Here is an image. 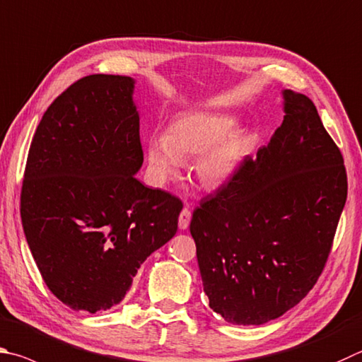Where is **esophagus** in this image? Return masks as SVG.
<instances>
[{
    "mask_svg": "<svg viewBox=\"0 0 362 362\" xmlns=\"http://www.w3.org/2000/svg\"><path fill=\"white\" fill-rule=\"evenodd\" d=\"M189 220H192V212H189L188 207H185L179 215V228L187 229L189 225Z\"/></svg>",
    "mask_w": 362,
    "mask_h": 362,
    "instance_id": "1",
    "label": "esophagus"
}]
</instances>
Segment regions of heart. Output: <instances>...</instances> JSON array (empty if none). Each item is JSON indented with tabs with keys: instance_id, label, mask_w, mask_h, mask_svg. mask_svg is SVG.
<instances>
[{
	"instance_id": "1",
	"label": "heart",
	"mask_w": 362,
	"mask_h": 362,
	"mask_svg": "<svg viewBox=\"0 0 362 362\" xmlns=\"http://www.w3.org/2000/svg\"><path fill=\"white\" fill-rule=\"evenodd\" d=\"M235 118L221 112H192L174 118L166 134H152L146 152L156 183L179 175L183 160L194 158L196 174L206 187H218L238 170L248 147L244 131L234 129Z\"/></svg>"
}]
</instances>
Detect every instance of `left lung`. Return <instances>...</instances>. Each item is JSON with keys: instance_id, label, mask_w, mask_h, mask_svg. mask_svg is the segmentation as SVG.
Instances as JSON below:
<instances>
[{"instance_id": "obj_1", "label": "left lung", "mask_w": 362, "mask_h": 362, "mask_svg": "<svg viewBox=\"0 0 362 362\" xmlns=\"http://www.w3.org/2000/svg\"><path fill=\"white\" fill-rule=\"evenodd\" d=\"M281 95L284 123L189 223L209 305L233 325H264L305 298L346 201L344 158L315 104Z\"/></svg>"}]
</instances>
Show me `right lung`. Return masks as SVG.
<instances>
[{
	"mask_svg": "<svg viewBox=\"0 0 362 362\" xmlns=\"http://www.w3.org/2000/svg\"><path fill=\"white\" fill-rule=\"evenodd\" d=\"M133 93L127 76L74 82L45 110L28 152L25 238L45 285L72 310L117 305L177 233L182 201L134 177L144 152Z\"/></svg>",
	"mask_w": 362,
	"mask_h": 362,
	"instance_id": "right-lung-1",
	"label": "right lung"
}]
</instances>
